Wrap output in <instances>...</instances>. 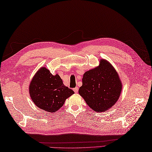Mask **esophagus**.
Wrapping results in <instances>:
<instances>
[{
	"label": "esophagus",
	"mask_w": 152,
	"mask_h": 152,
	"mask_svg": "<svg viewBox=\"0 0 152 152\" xmlns=\"http://www.w3.org/2000/svg\"><path fill=\"white\" fill-rule=\"evenodd\" d=\"M73 90H74V92H75L76 93H77L78 92V87H76V88H74V89H73Z\"/></svg>",
	"instance_id": "1"
}]
</instances>
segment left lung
Returning <instances> with one entry per match:
<instances>
[{"label":"left lung","instance_id":"obj_1","mask_svg":"<svg viewBox=\"0 0 152 152\" xmlns=\"http://www.w3.org/2000/svg\"><path fill=\"white\" fill-rule=\"evenodd\" d=\"M121 89L118 72L108 61L101 59L99 66L83 74L79 94L93 110L102 112L115 104Z\"/></svg>","mask_w":152,"mask_h":152}]
</instances>
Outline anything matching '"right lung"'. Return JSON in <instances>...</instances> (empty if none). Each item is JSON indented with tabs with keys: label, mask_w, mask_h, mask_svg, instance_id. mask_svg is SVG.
Returning <instances> with one entry per match:
<instances>
[{
	"label": "right lung",
	"mask_w": 152,
	"mask_h": 152,
	"mask_svg": "<svg viewBox=\"0 0 152 152\" xmlns=\"http://www.w3.org/2000/svg\"><path fill=\"white\" fill-rule=\"evenodd\" d=\"M29 93L35 105L52 113L62 107L66 99L74 92L64 86L58 74L53 76L46 68L42 67L31 80Z\"/></svg>",
	"instance_id": "obj_1"
}]
</instances>
